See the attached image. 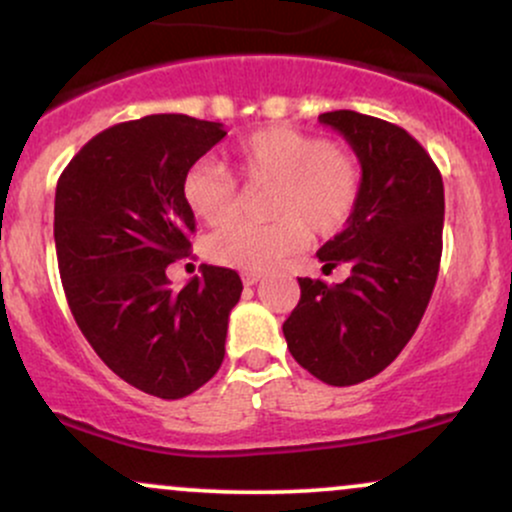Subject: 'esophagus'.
I'll use <instances>...</instances> for the list:
<instances>
[{
  "instance_id": "1",
  "label": "esophagus",
  "mask_w": 512,
  "mask_h": 512,
  "mask_svg": "<svg viewBox=\"0 0 512 512\" xmlns=\"http://www.w3.org/2000/svg\"><path fill=\"white\" fill-rule=\"evenodd\" d=\"M257 281H262L260 274H255V272H245V274H243V284H245V286H255Z\"/></svg>"
}]
</instances>
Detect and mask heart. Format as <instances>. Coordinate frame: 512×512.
I'll list each match as a JSON object with an SVG mask.
<instances>
[{"label": "heart", "mask_w": 512, "mask_h": 512, "mask_svg": "<svg viewBox=\"0 0 512 512\" xmlns=\"http://www.w3.org/2000/svg\"><path fill=\"white\" fill-rule=\"evenodd\" d=\"M233 166L248 185L272 187L267 226L228 223L211 233L207 255L223 267L267 272L317 238L337 236L361 202L358 156L322 134L296 127H264L240 139ZM185 207L199 221L226 223L238 209V182L219 163L197 161L182 178Z\"/></svg>", "instance_id": "1"}]
</instances>
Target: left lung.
<instances>
[{
    "instance_id": "1",
    "label": "left lung",
    "mask_w": 512,
    "mask_h": 512,
    "mask_svg": "<svg viewBox=\"0 0 512 512\" xmlns=\"http://www.w3.org/2000/svg\"><path fill=\"white\" fill-rule=\"evenodd\" d=\"M349 142L363 168L361 202L317 257L346 262L337 286L298 279L301 301L284 322L291 356L322 383L346 387L385 370L407 346L431 301L443 252L440 170L407 129L334 110L320 115Z\"/></svg>"
}]
</instances>
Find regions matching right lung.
<instances>
[{"label": "right lung", "mask_w": 512, "mask_h": 512, "mask_svg": "<svg viewBox=\"0 0 512 512\" xmlns=\"http://www.w3.org/2000/svg\"><path fill=\"white\" fill-rule=\"evenodd\" d=\"M223 137L221 122L190 115L120 122L81 146L57 182V264L76 325L146 395H192L226 354L240 276L202 264L178 293L166 276L195 233L182 178Z\"/></svg>", "instance_id": "add662e5"}]
</instances>
